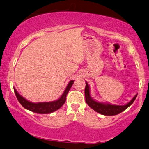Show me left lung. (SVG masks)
<instances>
[{
	"label": "left lung",
	"mask_w": 149,
	"mask_h": 149,
	"mask_svg": "<svg viewBox=\"0 0 149 149\" xmlns=\"http://www.w3.org/2000/svg\"><path fill=\"white\" fill-rule=\"evenodd\" d=\"M84 94H85V101L87 104L95 111L101 113V114L105 115V116H113V115L119 114L122 112L130 105L132 104L137 97V94H136L134 98L129 103L125 105H122V106L97 102L91 97L90 92H89V86L87 81H86L85 89H84Z\"/></svg>",
	"instance_id": "left-lung-1"
}]
</instances>
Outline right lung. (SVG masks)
<instances>
[{"label":"right lung","mask_w":149,"mask_h":149,"mask_svg":"<svg viewBox=\"0 0 149 149\" xmlns=\"http://www.w3.org/2000/svg\"><path fill=\"white\" fill-rule=\"evenodd\" d=\"M73 83H74V80L70 81L68 83L66 89L64 91L63 94L60 97V98H59L58 100L56 101H53V102L33 103V102H29V101L25 100L24 97H22L21 95H20L15 89H14V92H15V95H16L17 100L19 101L20 104L24 108L29 110V111H33V112L45 114V113H49L53 112V111H57V109H59L65 104V101H66L67 94H68V92L70 91V88L72 86Z\"/></svg>","instance_id":"add662e5"}]
</instances>
